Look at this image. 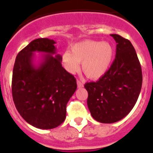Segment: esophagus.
<instances>
[{"mask_svg":"<svg viewBox=\"0 0 153 153\" xmlns=\"http://www.w3.org/2000/svg\"><path fill=\"white\" fill-rule=\"evenodd\" d=\"M77 85H78V87H79V88H81V87L83 86V83L80 80H77Z\"/></svg>","mask_w":153,"mask_h":153,"instance_id":"obj_1","label":"esophagus"}]
</instances>
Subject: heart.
Instances as JSON below:
<instances>
[{"instance_id": "obj_1", "label": "heart", "mask_w": 153, "mask_h": 153, "mask_svg": "<svg viewBox=\"0 0 153 153\" xmlns=\"http://www.w3.org/2000/svg\"><path fill=\"white\" fill-rule=\"evenodd\" d=\"M114 48L108 42L84 40L74 44L71 54L66 52L62 55V62L67 71L74 74L80 69L87 78L98 79L102 77L111 65Z\"/></svg>"}]
</instances>
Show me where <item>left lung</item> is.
Here are the masks:
<instances>
[{"mask_svg":"<svg viewBox=\"0 0 153 153\" xmlns=\"http://www.w3.org/2000/svg\"><path fill=\"white\" fill-rule=\"evenodd\" d=\"M110 36L117 43L115 59L98 81L84 86L93 118L106 124L120 121L132 110L142 86L141 67L131 42L119 35Z\"/></svg>","mask_w":153,"mask_h":153,"instance_id":"obj_1","label":"left lung"}]
</instances>
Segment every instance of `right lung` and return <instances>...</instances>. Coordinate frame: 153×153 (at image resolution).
Segmentation results:
<instances>
[{"label": "right lung", "mask_w": 153, "mask_h": 153, "mask_svg": "<svg viewBox=\"0 0 153 153\" xmlns=\"http://www.w3.org/2000/svg\"><path fill=\"white\" fill-rule=\"evenodd\" d=\"M55 41L32 40L18 53L13 67L12 94L20 116L31 126L51 129L60 126L67 104L77 89L76 79L62 66ZM44 53L38 64L34 53Z\"/></svg>", "instance_id": "right-lung-1"}]
</instances>
